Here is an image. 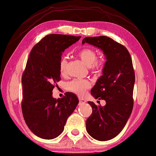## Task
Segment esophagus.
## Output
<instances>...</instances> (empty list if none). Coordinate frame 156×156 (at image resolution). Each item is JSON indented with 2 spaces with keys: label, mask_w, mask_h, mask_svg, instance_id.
<instances>
[{
  "label": "esophagus",
  "mask_w": 156,
  "mask_h": 156,
  "mask_svg": "<svg viewBox=\"0 0 156 156\" xmlns=\"http://www.w3.org/2000/svg\"><path fill=\"white\" fill-rule=\"evenodd\" d=\"M86 102V100H84L83 98H79V103L80 105H83Z\"/></svg>",
  "instance_id": "1"
}]
</instances>
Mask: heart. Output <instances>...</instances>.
<instances>
[{"instance_id":"1","label":"heart","mask_w":156,"mask_h":156,"mask_svg":"<svg viewBox=\"0 0 156 156\" xmlns=\"http://www.w3.org/2000/svg\"><path fill=\"white\" fill-rule=\"evenodd\" d=\"M78 56L82 61L87 65L93 73H100L103 69L105 65V58L100 57L97 58V52L92 48H84L78 51ZM67 60L66 57L61 58L59 64V70L61 74H65L67 71ZM91 83L87 80H79L75 79L69 82L67 84L68 90L73 92L79 96H83L86 91L90 88Z\"/></svg>"}]
</instances>
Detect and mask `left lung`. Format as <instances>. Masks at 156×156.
<instances>
[{
	"mask_svg": "<svg viewBox=\"0 0 156 156\" xmlns=\"http://www.w3.org/2000/svg\"><path fill=\"white\" fill-rule=\"evenodd\" d=\"M85 43L103 51L107 59L102 76L91 90L95 98L105 100L106 105L97 106L88 102L92 114L87 120L86 129L97 140H109L120 133L133 110V63L126 47L109 37H86L82 44Z\"/></svg>",
	"mask_w": 156,
	"mask_h": 156,
	"instance_id": "left-lung-1",
	"label": "left lung"
}]
</instances>
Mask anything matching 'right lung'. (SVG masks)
<instances>
[{
  "label": "right lung",
  "instance_id": "add662e5",
  "mask_svg": "<svg viewBox=\"0 0 156 156\" xmlns=\"http://www.w3.org/2000/svg\"><path fill=\"white\" fill-rule=\"evenodd\" d=\"M80 38L49 34L30 52L22 76L21 106L29 129L41 138L51 140L60 135L68 117L79 102L77 96L71 92H67L62 98H54L52 91L60 80L59 64L62 52Z\"/></svg>",
  "mask_w": 156,
  "mask_h": 156
}]
</instances>
